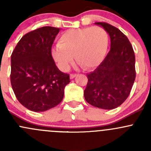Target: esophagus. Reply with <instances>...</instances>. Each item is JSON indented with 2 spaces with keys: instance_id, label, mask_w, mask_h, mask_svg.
I'll list each match as a JSON object with an SVG mask.
<instances>
[{
  "instance_id": "34e87169",
  "label": "esophagus",
  "mask_w": 151,
  "mask_h": 151,
  "mask_svg": "<svg viewBox=\"0 0 151 151\" xmlns=\"http://www.w3.org/2000/svg\"><path fill=\"white\" fill-rule=\"evenodd\" d=\"M76 75H77L76 74H70V78H71V79L74 78V77H76Z\"/></svg>"
}]
</instances>
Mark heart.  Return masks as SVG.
Instances as JSON below:
<instances>
[{
    "instance_id": "1",
    "label": "heart",
    "mask_w": 151,
    "mask_h": 151,
    "mask_svg": "<svg viewBox=\"0 0 151 151\" xmlns=\"http://www.w3.org/2000/svg\"><path fill=\"white\" fill-rule=\"evenodd\" d=\"M109 37L100 26L72 29L60 36L58 45L52 50V56L62 70L68 69L76 60L85 68L99 65L106 56Z\"/></svg>"
}]
</instances>
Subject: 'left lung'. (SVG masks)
Segmentation results:
<instances>
[{
  "label": "left lung",
  "instance_id": "obj_1",
  "mask_svg": "<svg viewBox=\"0 0 151 151\" xmlns=\"http://www.w3.org/2000/svg\"><path fill=\"white\" fill-rule=\"evenodd\" d=\"M110 37V50L93 71L87 74L84 96L96 107L112 109L121 105L130 94L136 77L133 47L118 28L104 22H96Z\"/></svg>",
  "mask_w": 151,
  "mask_h": 151
}]
</instances>
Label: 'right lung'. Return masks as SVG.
I'll use <instances>...</instances> for the list:
<instances>
[{"instance_id": "add662e5", "label": "right lung", "mask_w": 151, "mask_h": 151, "mask_svg": "<svg viewBox=\"0 0 151 151\" xmlns=\"http://www.w3.org/2000/svg\"><path fill=\"white\" fill-rule=\"evenodd\" d=\"M60 29L45 26L24 35L11 56V84L27 109L43 112L60 104L69 74L58 68L52 46Z\"/></svg>"}]
</instances>
